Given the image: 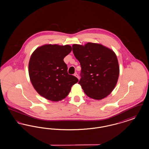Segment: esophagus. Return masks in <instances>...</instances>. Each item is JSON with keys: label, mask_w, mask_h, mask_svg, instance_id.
Returning <instances> with one entry per match:
<instances>
[{"label": "esophagus", "mask_w": 149, "mask_h": 149, "mask_svg": "<svg viewBox=\"0 0 149 149\" xmlns=\"http://www.w3.org/2000/svg\"><path fill=\"white\" fill-rule=\"evenodd\" d=\"M74 76L77 77L78 79H79V75L77 74V73H75V74H74Z\"/></svg>", "instance_id": "1"}]
</instances>
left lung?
I'll use <instances>...</instances> for the list:
<instances>
[{
	"instance_id": "1",
	"label": "left lung",
	"mask_w": 149,
	"mask_h": 149,
	"mask_svg": "<svg viewBox=\"0 0 149 149\" xmlns=\"http://www.w3.org/2000/svg\"><path fill=\"white\" fill-rule=\"evenodd\" d=\"M72 52L81 65L79 81L86 95L95 100L109 95L115 88L119 66L113 51L99 44L72 45Z\"/></svg>"
}]
</instances>
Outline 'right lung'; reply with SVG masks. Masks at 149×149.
I'll return each instance as SVG.
<instances>
[{"label":"right lung","mask_w":149,"mask_h":149,"mask_svg":"<svg viewBox=\"0 0 149 149\" xmlns=\"http://www.w3.org/2000/svg\"><path fill=\"white\" fill-rule=\"evenodd\" d=\"M71 46L46 44L37 48L29 63L30 81L38 93L49 100L60 101L69 94L77 77L68 72L64 58Z\"/></svg>","instance_id":"obj_1"}]
</instances>
